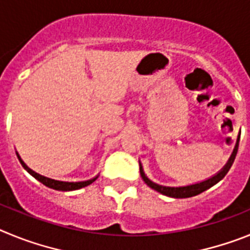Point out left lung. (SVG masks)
<instances>
[{
	"label": "left lung",
	"instance_id": "obj_1",
	"mask_svg": "<svg viewBox=\"0 0 250 250\" xmlns=\"http://www.w3.org/2000/svg\"><path fill=\"white\" fill-rule=\"evenodd\" d=\"M237 151H238V144L235 145V149H234L230 159H229V161L227 163V165L223 167L222 171H219L216 175H214L213 178L210 179H208V180H205V182L198 183V184H194V185L171 188V187H163V185L155 184V183H152L151 180H149V179L146 178V175H145L144 171H143L141 165H140V175L141 178H143V180H144V182L146 183L151 189H154V190L159 191V193L161 194H164V195L171 196V198H190V196H195L198 195V194L203 193V191H205L207 189H209V188H211L213 185H215L218 182H220V180L227 175V173L229 171L231 165H233L234 159H235V155H237Z\"/></svg>",
	"mask_w": 250,
	"mask_h": 250
}]
</instances>
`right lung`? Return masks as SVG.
<instances>
[{
  "mask_svg": "<svg viewBox=\"0 0 250 250\" xmlns=\"http://www.w3.org/2000/svg\"><path fill=\"white\" fill-rule=\"evenodd\" d=\"M17 158H19L20 163H21V165L23 167H25L26 170H27L28 173L31 174V175L34 176L35 179H37L40 183H42L43 185H46V187L51 188V189H55V190H61V191H71V190H77V189H81V188L83 187H87V185H90L91 183H94L96 179H98V176L94 179H90V180H86V182H79V183H67V182H59V180H54V179H50V178H46V176H42L40 175V174L35 173L34 170H31L30 167H27V165L22 161V159L20 158V155L17 154Z\"/></svg>",
  "mask_w": 250,
  "mask_h": 250,
  "instance_id": "obj_1",
  "label": "right lung"
}]
</instances>
